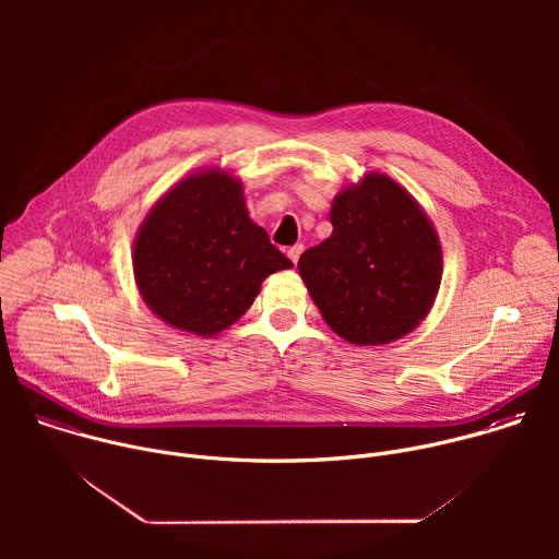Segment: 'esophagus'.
Masks as SVG:
<instances>
[{
  "label": "esophagus",
  "mask_w": 559,
  "mask_h": 559,
  "mask_svg": "<svg viewBox=\"0 0 559 559\" xmlns=\"http://www.w3.org/2000/svg\"><path fill=\"white\" fill-rule=\"evenodd\" d=\"M302 250H305V248H302V246H300V243H298V246H294V248H289V250H287V257H289V261H292V263H294V265H296V263H298V259H300V254H302Z\"/></svg>",
  "instance_id": "esophagus-1"
}]
</instances>
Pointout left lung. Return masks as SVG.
Returning a JSON list of instances; mask_svg holds the SVG:
<instances>
[{"instance_id": "obj_1", "label": "left lung", "mask_w": 559, "mask_h": 559, "mask_svg": "<svg viewBox=\"0 0 559 559\" xmlns=\"http://www.w3.org/2000/svg\"><path fill=\"white\" fill-rule=\"evenodd\" d=\"M330 221L332 236L298 259L328 325L354 345L409 334L442 278L440 243L427 214L389 177L367 175L336 197Z\"/></svg>"}]
</instances>
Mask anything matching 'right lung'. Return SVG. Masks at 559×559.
Returning a JSON list of instances; mask_svg holds the SVG:
<instances>
[{"label": "right lung", "instance_id": "1", "mask_svg": "<svg viewBox=\"0 0 559 559\" xmlns=\"http://www.w3.org/2000/svg\"><path fill=\"white\" fill-rule=\"evenodd\" d=\"M289 267L250 221L241 183L223 173L181 181L154 205L134 243V276L150 309L199 336L238 321L261 283Z\"/></svg>", "mask_w": 559, "mask_h": 559}]
</instances>
